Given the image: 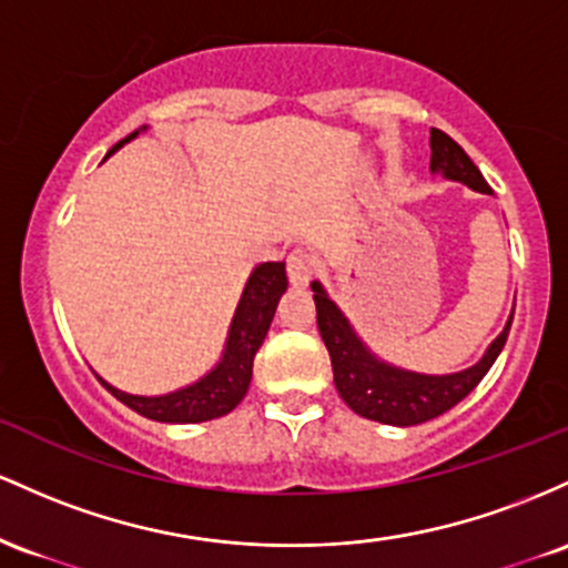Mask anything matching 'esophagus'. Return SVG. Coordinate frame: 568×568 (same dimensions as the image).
<instances>
[{
  "instance_id": "esophagus-1",
  "label": "esophagus",
  "mask_w": 568,
  "mask_h": 568,
  "mask_svg": "<svg viewBox=\"0 0 568 568\" xmlns=\"http://www.w3.org/2000/svg\"><path fill=\"white\" fill-rule=\"evenodd\" d=\"M286 276H290L292 286H308L311 278H314V260L311 254L303 250H295L286 260Z\"/></svg>"
}]
</instances>
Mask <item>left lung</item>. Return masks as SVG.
Returning a JSON list of instances; mask_svg holds the SVG:
<instances>
[{"label": "left lung", "instance_id": "8db88e82", "mask_svg": "<svg viewBox=\"0 0 568 568\" xmlns=\"http://www.w3.org/2000/svg\"><path fill=\"white\" fill-rule=\"evenodd\" d=\"M429 146L432 174L467 184L475 193H490L480 169L469 161L467 152L448 133L432 129ZM311 290H314L318 333H322L324 346H327L329 359H333L337 394H341L343 403L352 407L356 416L378 424L416 426L429 422V418L443 416L445 410L462 403L480 384L483 375L496 362V356L501 354L509 335V324H513V314H509L505 329L490 341V346L475 365L445 375L416 373V369H405L381 359L356 335L354 324L337 308V303L327 295L322 282H311Z\"/></svg>", "mask_w": 568, "mask_h": 568}]
</instances>
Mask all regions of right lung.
<instances>
[{"label": "right lung", "instance_id": "obj_1", "mask_svg": "<svg viewBox=\"0 0 568 568\" xmlns=\"http://www.w3.org/2000/svg\"><path fill=\"white\" fill-rule=\"evenodd\" d=\"M146 131L142 125L118 142L106 152V158L114 155L123 144L136 139L139 133ZM104 158V161H106ZM286 292V263H260L246 278L241 301L235 305V314L231 318V329H227L225 348L216 365L201 375L193 384L174 388L169 394H155V397H144V394H129L123 388L106 384L99 375L106 392L114 394L123 405L136 410L139 416L152 418L161 424H201L212 422V418L227 416L241 399L246 397L252 384V362L257 348L263 346L267 329H271L273 316H276V305Z\"/></svg>", "mask_w": 568, "mask_h": 568}]
</instances>
